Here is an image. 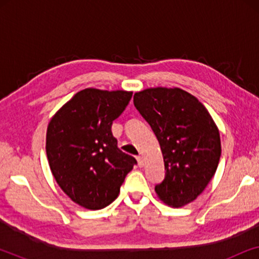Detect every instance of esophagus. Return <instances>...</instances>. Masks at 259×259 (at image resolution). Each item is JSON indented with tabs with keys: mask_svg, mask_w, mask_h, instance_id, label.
<instances>
[{
	"mask_svg": "<svg viewBox=\"0 0 259 259\" xmlns=\"http://www.w3.org/2000/svg\"><path fill=\"white\" fill-rule=\"evenodd\" d=\"M137 160H138V164H139L140 167H143V166L145 165V162H144V159H143V157H140V155H139V157L137 158Z\"/></svg>",
	"mask_w": 259,
	"mask_h": 259,
	"instance_id": "34e87169",
	"label": "esophagus"
}]
</instances>
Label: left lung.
I'll use <instances>...</instances> for the list:
<instances>
[{"label":"left lung","mask_w":259,"mask_h":259,"mask_svg":"<svg viewBox=\"0 0 259 259\" xmlns=\"http://www.w3.org/2000/svg\"><path fill=\"white\" fill-rule=\"evenodd\" d=\"M133 102L160 145L165 179L155 186L159 199L182 207L197 199L217 171L221 136L205 106L182 88L137 92Z\"/></svg>","instance_id":"left-lung-1"}]
</instances>
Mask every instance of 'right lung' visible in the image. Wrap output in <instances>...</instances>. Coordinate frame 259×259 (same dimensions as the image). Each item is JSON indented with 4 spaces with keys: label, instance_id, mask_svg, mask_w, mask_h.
<instances>
[{
    "label": "right lung",
    "instance_id": "1",
    "mask_svg": "<svg viewBox=\"0 0 259 259\" xmlns=\"http://www.w3.org/2000/svg\"><path fill=\"white\" fill-rule=\"evenodd\" d=\"M131 98L132 92L86 88L48 123L46 152L53 176L74 203L88 210L113 203L137 164L119 150L111 130Z\"/></svg>",
    "mask_w": 259,
    "mask_h": 259
}]
</instances>
